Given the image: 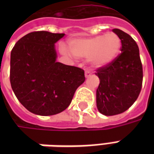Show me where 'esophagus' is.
<instances>
[{"instance_id": "obj_1", "label": "esophagus", "mask_w": 154, "mask_h": 154, "mask_svg": "<svg viewBox=\"0 0 154 154\" xmlns=\"http://www.w3.org/2000/svg\"><path fill=\"white\" fill-rule=\"evenodd\" d=\"M91 76V72H89V71H86L85 72V77H90Z\"/></svg>"}]
</instances>
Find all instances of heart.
<instances>
[{
	"instance_id": "obj_1",
	"label": "heart",
	"mask_w": 154,
	"mask_h": 154,
	"mask_svg": "<svg viewBox=\"0 0 154 154\" xmlns=\"http://www.w3.org/2000/svg\"><path fill=\"white\" fill-rule=\"evenodd\" d=\"M69 48L74 56L78 57H89L94 67H100L112 63L118 56L121 40L115 33H107L93 37L74 38L70 41ZM63 52L66 54L65 48Z\"/></svg>"
}]
</instances>
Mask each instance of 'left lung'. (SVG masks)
I'll return each mask as SVG.
<instances>
[{
    "instance_id": "8db88e82",
    "label": "left lung",
    "mask_w": 154,
    "mask_h": 154,
    "mask_svg": "<svg viewBox=\"0 0 154 154\" xmlns=\"http://www.w3.org/2000/svg\"><path fill=\"white\" fill-rule=\"evenodd\" d=\"M114 33L121 40V54L106 66L99 67L97 106L105 116H116L134 103L142 88L143 67L139 47L134 38L119 29Z\"/></svg>"
}]
</instances>
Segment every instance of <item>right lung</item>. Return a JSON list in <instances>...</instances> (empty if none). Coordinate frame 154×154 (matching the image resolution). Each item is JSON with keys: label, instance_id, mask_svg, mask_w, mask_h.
<instances>
[{"label": "right lung", "instance_id": "add662e5", "mask_svg": "<svg viewBox=\"0 0 154 154\" xmlns=\"http://www.w3.org/2000/svg\"><path fill=\"white\" fill-rule=\"evenodd\" d=\"M64 34L29 33L11 53L10 81L19 101L32 113L53 116L69 106L77 87L85 82L84 70L56 61L54 44Z\"/></svg>", "mask_w": 154, "mask_h": 154}]
</instances>
